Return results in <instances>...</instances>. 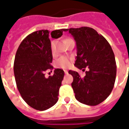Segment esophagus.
<instances>
[{"instance_id": "esophagus-1", "label": "esophagus", "mask_w": 129, "mask_h": 129, "mask_svg": "<svg viewBox=\"0 0 129 129\" xmlns=\"http://www.w3.org/2000/svg\"><path fill=\"white\" fill-rule=\"evenodd\" d=\"M64 73H66V74H68V72L67 70H64Z\"/></svg>"}]
</instances>
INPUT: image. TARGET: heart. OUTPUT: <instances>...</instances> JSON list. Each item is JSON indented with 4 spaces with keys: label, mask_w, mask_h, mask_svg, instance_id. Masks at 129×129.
Returning <instances> with one entry per match:
<instances>
[{
    "label": "heart",
    "mask_w": 129,
    "mask_h": 129,
    "mask_svg": "<svg viewBox=\"0 0 129 129\" xmlns=\"http://www.w3.org/2000/svg\"><path fill=\"white\" fill-rule=\"evenodd\" d=\"M54 42L52 41L51 43V50L52 52H54ZM72 58L70 56H61L55 61V66L60 68H68L71 64Z\"/></svg>",
    "instance_id": "1"
}]
</instances>
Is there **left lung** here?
Here are the masks:
<instances>
[{"label":"left lung","instance_id":"obj_1","mask_svg":"<svg viewBox=\"0 0 129 129\" xmlns=\"http://www.w3.org/2000/svg\"><path fill=\"white\" fill-rule=\"evenodd\" d=\"M73 35L77 45L75 66L86 71L81 77L75 71L69 70L76 100L88 106H96L111 94L116 77L117 66L113 51L109 43L95 29L88 27L65 29Z\"/></svg>","mask_w":129,"mask_h":129}]
</instances>
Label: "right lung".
<instances>
[{
    "instance_id": "right-lung-1",
    "label": "right lung",
    "mask_w": 129,
    "mask_h": 129,
    "mask_svg": "<svg viewBox=\"0 0 129 129\" xmlns=\"http://www.w3.org/2000/svg\"><path fill=\"white\" fill-rule=\"evenodd\" d=\"M64 29L51 32L58 39ZM49 31L41 29L27 36L16 53L14 73L16 86L21 97L32 108L45 111L58 101V95L64 77L62 69H55L52 76L45 77V72L52 70V54Z\"/></svg>"
}]
</instances>
